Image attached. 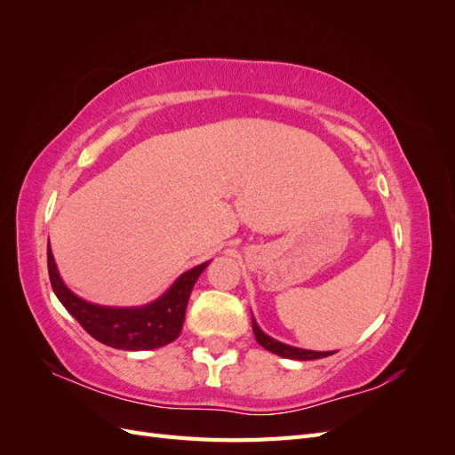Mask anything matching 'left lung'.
Instances as JSON below:
<instances>
[{
	"mask_svg": "<svg viewBox=\"0 0 455 455\" xmlns=\"http://www.w3.org/2000/svg\"><path fill=\"white\" fill-rule=\"evenodd\" d=\"M252 330H254V336H256V341L259 343L261 347L275 353V355H281V356H286V359H296V361H316V359H324V356H330L334 355V351H307V349H298V347H292V346H284V343L277 341L269 338L267 334H264L259 330V326L256 324V321L252 319Z\"/></svg>",
	"mask_w": 455,
	"mask_h": 455,
	"instance_id": "left-lung-1",
	"label": "left lung"
}]
</instances>
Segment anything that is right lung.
<instances>
[{
	"label": "right lung",
	"instance_id": "1",
	"mask_svg": "<svg viewBox=\"0 0 455 455\" xmlns=\"http://www.w3.org/2000/svg\"><path fill=\"white\" fill-rule=\"evenodd\" d=\"M206 266L209 261L180 275L167 292L148 306L129 309L102 307L77 298L62 283L57 266H54L51 246H47L51 286L62 306L94 339H99L104 346L125 351L163 347L180 336L191 288Z\"/></svg>",
	"mask_w": 455,
	"mask_h": 455
}]
</instances>
